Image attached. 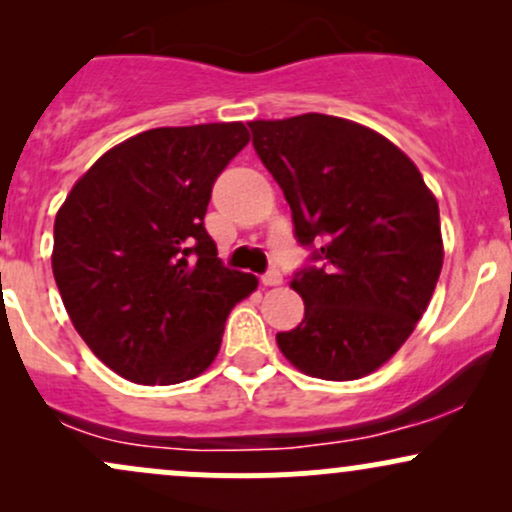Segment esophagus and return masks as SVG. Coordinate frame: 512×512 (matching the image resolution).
Masks as SVG:
<instances>
[{
  "label": "esophagus",
  "mask_w": 512,
  "mask_h": 512,
  "mask_svg": "<svg viewBox=\"0 0 512 512\" xmlns=\"http://www.w3.org/2000/svg\"><path fill=\"white\" fill-rule=\"evenodd\" d=\"M281 281H284V276H281L279 269H269V272L262 274V284L264 286H279Z\"/></svg>",
  "instance_id": "esophagus-1"
}]
</instances>
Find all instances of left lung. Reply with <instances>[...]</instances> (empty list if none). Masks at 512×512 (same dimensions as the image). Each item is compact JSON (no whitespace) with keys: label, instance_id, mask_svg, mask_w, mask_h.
<instances>
[{"label":"left lung","instance_id":"8db88e82","mask_svg":"<svg viewBox=\"0 0 512 512\" xmlns=\"http://www.w3.org/2000/svg\"><path fill=\"white\" fill-rule=\"evenodd\" d=\"M250 132L310 250L291 284L305 317L276 344L313 378H363L407 342L436 289V197L395 144L344 117L255 120Z\"/></svg>","mask_w":512,"mask_h":512}]
</instances>
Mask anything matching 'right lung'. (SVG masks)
Wrapping results in <instances>:
<instances>
[{"mask_svg": "<svg viewBox=\"0 0 512 512\" xmlns=\"http://www.w3.org/2000/svg\"><path fill=\"white\" fill-rule=\"evenodd\" d=\"M243 122L158 127L88 168L55 219L52 272L76 332L142 385L197 378L257 279L223 267L204 228L211 187L243 151Z\"/></svg>", "mask_w": 512, "mask_h": 512, "instance_id": "obj_1", "label": "right lung"}]
</instances>
